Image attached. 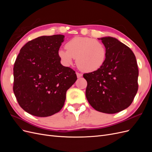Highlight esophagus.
I'll list each match as a JSON object with an SVG mask.
<instances>
[{"label":"esophagus","instance_id":"esophagus-1","mask_svg":"<svg viewBox=\"0 0 152 152\" xmlns=\"http://www.w3.org/2000/svg\"><path fill=\"white\" fill-rule=\"evenodd\" d=\"M76 74H77V78H80V77H82V73H78V72H77V73H76Z\"/></svg>","mask_w":152,"mask_h":152}]
</instances>
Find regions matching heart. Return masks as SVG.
Returning a JSON list of instances; mask_svg holds the SVG:
<instances>
[{
	"label": "heart",
	"instance_id": "heart-1",
	"mask_svg": "<svg viewBox=\"0 0 152 152\" xmlns=\"http://www.w3.org/2000/svg\"><path fill=\"white\" fill-rule=\"evenodd\" d=\"M66 49L58 50L62 63L70 66L76 58L77 65L80 70L91 72L103 66L106 59V49L99 40L90 37H77L66 44Z\"/></svg>",
	"mask_w": 152,
	"mask_h": 152
}]
</instances>
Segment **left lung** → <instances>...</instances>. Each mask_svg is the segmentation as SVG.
Here are the masks:
<instances>
[{
	"label": "left lung",
	"mask_w": 152,
	"mask_h": 152,
	"mask_svg": "<svg viewBox=\"0 0 152 152\" xmlns=\"http://www.w3.org/2000/svg\"><path fill=\"white\" fill-rule=\"evenodd\" d=\"M106 48L103 66L84 73L86 98L98 112L115 113L129 107L138 89V68L134 54L126 45L112 37L98 39Z\"/></svg>",
	"instance_id": "obj_1"
}]
</instances>
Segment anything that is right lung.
Returning a JSON list of instances; mask_svg holds the SVG:
<instances>
[{
	"label": "right lung",
	"instance_id": "add662e5",
	"mask_svg": "<svg viewBox=\"0 0 152 152\" xmlns=\"http://www.w3.org/2000/svg\"><path fill=\"white\" fill-rule=\"evenodd\" d=\"M65 36H41L27 42L13 68V91L20 107L32 115L49 117L63 108L67 90L77 78L63 66L58 50Z\"/></svg>",
	"mask_w": 152,
	"mask_h": 152
}]
</instances>
